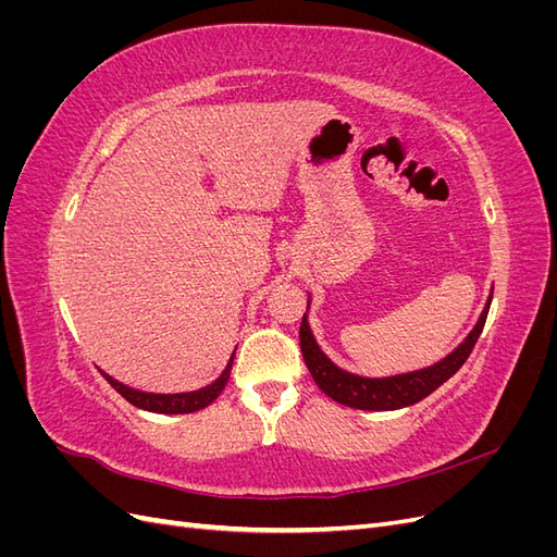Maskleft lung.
Here are the masks:
<instances>
[{"instance_id": "1", "label": "left lung", "mask_w": 557, "mask_h": 557, "mask_svg": "<svg viewBox=\"0 0 557 557\" xmlns=\"http://www.w3.org/2000/svg\"><path fill=\"white\" fill-rule=\"evenodd\" d=\"M491 299H487L476 327L469 332L467 339L442 362H436L428 369H418V372L387 376V379H364V376L344 372V369L336 367L325 352L318 348L311 327L307 323V313L301 318V325H299L301 356H305V362L320 391H323L327 397H332L334 401L344 404V407L364 409V411H395V409L411 407V404L434 393L436 387L446 383L467 362L471 348L476 346L479 336L483 332L487 309H491Z\"/></svg>"}]
</instances>
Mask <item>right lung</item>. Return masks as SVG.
<instances>
[{"label":"right lung","mask_w":557,"mask_h":557,"mask_svg":"<svg viewBox=\"0 0 557 557\" xmlns=\"http://www.w3.org/2000/svg\"><path fill=\"white\" fill-rule=\"evenodd\" d=\"M232 362H234V352L232 358L225 367V372L218 376L211 385L207 387H199V391L193 393H176V395H156V393H141V391H134L129 385L117 383L115 379H111L109 374L102 372V376L115 387L117 393H121L129 404H134L137 409L144 411H153V413H193L209 407V404L223 393L225 383L230 381V372H232Z\"/></svg>","instance_id":"right-lung-1"}]
</instances>
